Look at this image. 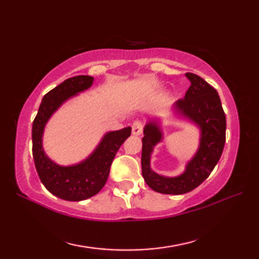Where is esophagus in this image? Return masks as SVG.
<instances>
[{"instance_id": "obj_1", "label": "esophagus", "mask_w": 259, "mask_h": 259, "mask_svg": "<svg viewBox=\"0 0 259 259\" xmlns=\"http://www.w3.org/2000/svg\"><path fill=\"white\" fill-rule=\"evenodd\" d=\"M142 130H144V122L141 120H135L133 123V134L136 136H139Z\"/></svg>"}]
</instances>
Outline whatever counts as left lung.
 Wrapping results in <instances>:
<instances>
[{
    "label": "left lung",
    "instance_id": "8db88e82",
    "mask_svg": "<svg viewBox=\"0 0 259 259\" xmlns=\"http://www.w3.org/2000/svg\"><path fill=\"white\" fill-rule=\"evenodd\" d=\"M191 82L185 98L176 108L200 126L201 139L198 152L187 164L186 171L178 177L167 178L151 171L149 167L152 148L161 140V133L156 123L145 126L142 138V176L152 190L166 195H183L197 188L211 174L221 159L226 141V115L221 99L213 87L194 73H186Z\"/></svg>",
    "mask_w": 259,
    "mask_h": 259
}]
</instances>
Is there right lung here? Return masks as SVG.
Segmentation results:
<instances>
[{
	"instance_id": "obj_1",
	"label": "right lung",
	"mask_w": 259,
	"mask_h": 259,
	"mask_svg": "<svg viewBox=\"0 0 259 259\" xmlns=\"http://www.w3.org/2000/svg\"><path fill=\"white\" fill-rule=\"evenodd\" d=\"M92 83V76L78 75L49 91L42 99L32 125V152L38 177L52 195L69 201L88 199L103 188L115 153L131 135L130 126L107 134L96 151L75 166H58L46 156L42 149V134L47 121L68 98L87 90Z\"/></svg>"
}]
</instances>
